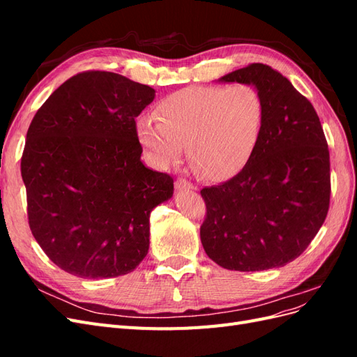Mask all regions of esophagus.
I'll list each match as a JSON object with an SVG mask.
<instances>
[{
  "mask_svg": "<svg viewBox=\"0 0 357 357\" xmlns=\"http://www.w3.org/2000/svg\"><path fill=\"white\" fill-rule=\"evenodd\" d=\"M174 186L177 190H189V189H193V185L190 181H188L186 178L183 177H178L176 181H174Z\"/></svg>",
  "mask_w": 357,
  "mask_h": 357,
  "instance_id": "1",
  "label": "esophagus"
}]
</instances>
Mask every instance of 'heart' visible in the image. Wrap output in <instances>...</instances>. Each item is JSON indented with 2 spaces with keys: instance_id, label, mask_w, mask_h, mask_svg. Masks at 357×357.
Here are the masks:
<instances>
[{
  "instance_id": "obj_1",
  "label": "heart",
  "mask_w": 357,
  "mask_h": 357,
  "mask_svg": "<svg viewBox=\"0 0 357 357\" xmlns=\"http://www.w3.org/2000/svg\"><path fill=\"white\" fill-rule=\"evenodd\" d=\"M155 116L137 121V135L155 165L180 159L205 180L238 174L253 158L265 128V101L250 83L197 84L165 96Z\"/></svg>"
}]
</instances>
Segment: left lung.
<instances>
[{"label":"left lung","instance_id":"1","mask_svg":"<svg viewBox=\"0 0 357 357\" xmlns=\"http://www.w3.org/2000/svg\"><path fill=\"white\" fill-rule=\"evenodd\" d=\"M220 80L255 84L265 101V128L244 169L201 190V243L210 259L232 271L284 266L305 252L328 215L325 132L312 104L269 66L250 63Z\"/></svg>","mask_w":357,"mask_h":357}]
</instances>
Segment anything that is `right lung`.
Segmentation results:
<instances>
[{
  "mask_svg": "<svg viewBox=\"0 0 357 357\" xmlns=\"http://www.w3.org/2000/svg\"><path fill=\"white\" fill-rule=\"evenodd\" d=\"M155 89L121 74L73 75L37 110L20 159L32 235L82 278L131 273L149 250L150 213L174 180L143 165L135 117Z\"/></svg>",
  "mask_w": 357,
  "mask_h": 357,
  "instance_id": "obj_1",
  "label": "right lung"
}]
</instances>
